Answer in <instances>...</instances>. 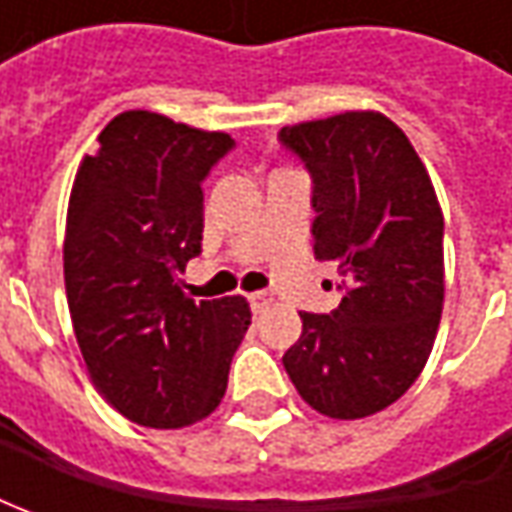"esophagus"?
<instances>
[{
  "label": "esophagus",
  "mask_w": 512,
  "mask_h": 512,
  "mask_svg": "<svg viewBox=\"0 0 512 512\" xmlns=\"http://www.w3.org/2000/svg\"><path fill=\"white\" fill-rule=\"evenodd\" d=\"M247 302H250V310H253V313H265L267 307L273 305V296L265 293V290H256V293L247 296Z\"/></svg>",
  "instance_id": "1"
}]
</instances>
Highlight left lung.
Segmentation results:
<instances>
[{
	"instance_id": "obj_1",
	"label": "left lung",
	"mask_w": 512,
	"mask_h": 512,
	"mask_svg": "<svg viewBox=\"0 0 512 512\" xmlns=\"http://www.w3.org/2000/svg\"><path fill=\"white\" fill-rule=\"evenodd\" d=\"M310 173L313 250L333 262L342 302L302 313L282 356L290 382L330 419H364L402 399L433 350L444 302V219L399 125L350 110L279 130Z\"/></svg>"
}]
</instances>
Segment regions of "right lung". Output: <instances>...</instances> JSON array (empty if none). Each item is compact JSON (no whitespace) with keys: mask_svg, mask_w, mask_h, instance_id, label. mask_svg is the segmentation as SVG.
I'll list each match as a JSON object with an SVG mask.
<instances>
[{"mask_svg":"<svg viewBox=\"0 0 512 512\" xmlns=\"http://www.w3.org/2000/svg\"><path fill=\"white\" fill-rule=\"evenodd\" d=\"M236 142L148 110L119 113L76 173L65 290L96 390L125 419L170 430L210 416L245 339L242 296L193 302L179 273L202 253V182Z\"/></svg>","mask_w":512,"mask_h":512,"instance_id":"1","label":"right lung"}]
</instances>
